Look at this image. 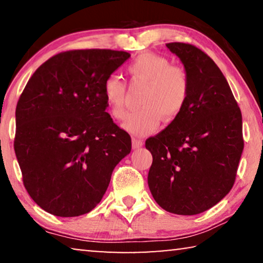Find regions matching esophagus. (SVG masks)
<instances>
[{
  "instance_id": "esophagus-1",
  "label": "esophagus",
  "mask_w": 263,
  "mask_h": 263,
  "mask_svg": "<svg viewBox=\"0 0 263 263\" xmlns=\"http://www.w3.org/2000/svg\"><path fill=\"white\" fill-rule=\"evenodd\" d=\"M144 142L142 139L138 138H132V149H139L140 146H143Z\"/></svg>"
}]
</instances>
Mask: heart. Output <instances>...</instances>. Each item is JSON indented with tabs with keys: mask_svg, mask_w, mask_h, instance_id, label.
Instances as JSON below:
<instances>
[{
	"mask_svg": "<svg viewBox=\"0 0 263 263\" xmlns=\"http://www.w3.org/2000/svg\"><path fill=\"white\" fill-rule=\"evenodd\" d=\"M133 82L146 83L140 100L142 108L130 113L123 128L133 136H146L158 130L161 121L173 123L186 108L191 93L190 77L181 66L156 53H142L128 64ZM102 95L110 116L121 120L126 114V84L112 73L103 81Z\"/></svg>",
	"mask_w": 263,
	"mask_h": 263,
	"instance_id": "heart-1",
	"label": "heart"
}]
</instances>
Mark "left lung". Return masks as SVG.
I'll return each mask as SVG.
<instances>
[{
	"label": "left lung",
	"mask_w": 263,
	"mask_h": 263,
	"mask_svg": "<svg viewBox=\"0 0 263 263\" xmlns=\"http://www.w3.org/2000/svg\"><path fill=\"white\" fill-rule=\"evenodd\" d=\"M191 82L186 108L146 139L153 155L147 184L170 213L193 216L218 204L234 186L244 147L242 113L227 79L197 46L169 43Z\"/></svg>",
	"instance_id": "obj_1"
}]
</instances>
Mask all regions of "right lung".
Instances as JSON below:
<instances>
[{
  "label": "right lung",
  "instance_id": "obj_1",
  "mask_svg": "<svg viewBox=\"0 0 263 263\" xmlns=\"http://www.w3.org/2000/svg\"><path fill=\"white\" fill-rule=\"evenodd\" d=\"M131 54L71 50L39 66L16 105L14 150L36 205L58 217L90 212L101 201L131 137L106 112L103 81Z\"/></svg>",
  "mask_w": 263,
  "mask_h": 263
}]
</instances>
